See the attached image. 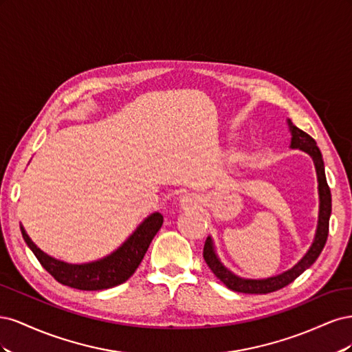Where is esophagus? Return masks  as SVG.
Masks as SVG:
<instances>
[{
	"mask_svg": "<svg viewBox=\"0 0 352 352\" xmlns=\"http://www.w3.org/2000/svg\"><path fill=\"white\" fill-rule=\"evenodd\" d=\"M198 204V201L195 197H184L182 198V206L184 207H195Z\"/></svg>",
	"mask_w": 352,
	"mask_h": 352,
	"instance_id": "obj_1",
	"label": "esophagus"
}]
</instances>
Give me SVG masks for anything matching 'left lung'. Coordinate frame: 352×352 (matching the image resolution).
Returning a JSON list of instances; mask_svg holds the SVG:
<instances>
[{
  "label": "left lung",
  "instance_id": "1",
  "mask_svg": "<svg viewBox=\"0 0 352 352\" xmlns=\"http://www.w3.org/2000/svg\"><path fill=\"white\" fill-rule=\"evenodd\" d=\"M289 129L292 133L291 148H298V150L308 153L313 157L314 164H316V172L318 179V195H320V212H318V226H317L316 239L311 245V248L308 250V252L302 257V260L298 264H295L291 270H287L279 276H274V278L252 280V279L238 278V276L230 273L226 267H223V264L219 261L217 255L214 254L211 238H207L204 251H202V255H204L207 265L211 269V272L217 276V279H220L229 287V289L235 292L269 294V292L282 289V287L292 283L298 276L302 274L308 267H310V265L318 258V255H320V252L323 251L326 245L327 235H329V219H330V212H332V195H330V188L327 185L326 175H324L323 157L320 150H318L317 142L313 140V138L308 133H305L304 131H301L300 127L294 126L291 120H289Z\"/></svg>",
  "mask_w": 352,
  "mask_h": 352
}]
</instances>
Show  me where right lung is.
I'll list each match as a JSON object with an SVG mask.
<instances>
[{
  "instance_id": "right-lung-1",
  "label": "right lung",
  "mask_w": 352,
  "mask_h": 352,
  "mask_svg": "<svg viewBox=\"0 0 352 352\" xmlns=\"http://www.w3.org/2000/svg\"><path fill=\"white\" fill-rule=\"evenodd\" d=\"M162 225L163 216L160 212H154L141 223L140 228L119 250L109 257L88 264H69L52 258L30 241L22 226L20 230L28 247L35 254L42 267L57 282L80 291H100L120 285L131 278L138 265L141 264L148 247Z\"/></svg>"
}]
</instances>
